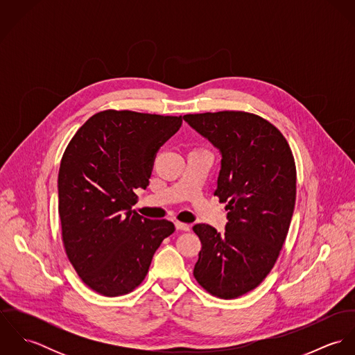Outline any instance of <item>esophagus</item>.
I'll return each instance as SVG.
<instances>
[{"label":"esophagus","instance_id":"1","mask_svg":"<svg viewBox=\"0 0 355 355\" xmlns=\"http://www.w3.org/2000/svg\"><path fill=\"white\" fill-rule=\"evenodd\" d=\"M175 225L180 231H190V228H191L190 224H186V223H182V221H175Z\"/></svg>","mask_w":355,"mask_h":355}]
</instances>
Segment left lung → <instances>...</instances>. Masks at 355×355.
I'll return each mask as SVG.
<instances>
[{
	"mask_svg": "<svg viewBox=\"0 0 355 355\" xmlns=\"http://www.w3.org/2000/svg\"><path fill=\"white\" fill-rule=\"evenodd\" d=\"M183 119L221 154L214 196L228 210L223 234L194 225L202 243L194 277L211 295L234 300L261 284L284 245L297 196L294 157L283 134L253 113Z\"/></svg>",
	"mask_w": 355,
	"mask_h": 355,
	"instance_id": "left-lung-1",
	"label": "left lung"
}]
</instances>
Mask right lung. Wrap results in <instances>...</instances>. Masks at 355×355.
Instances as JSON below:
<instances>
[{
    "label": "right lung",
    "instance_id": "add662e5",
    "mask_svg": "<svg viewBox=\"0 0 355 355\" xmlns=\"http://www.w3.org/2000/svg\"><path fill=\"white\" fill-rule=\"evenodd\" d=\"M182 116L103 110L68 144L58 172V214L67 255L86 286L105 297L137 288L161 242L173 234L168 220L135 210L155 154L182 125Z\"/></svg>",
    "mask_w": 355,
    "mask_h": 355
}]
</instances>
